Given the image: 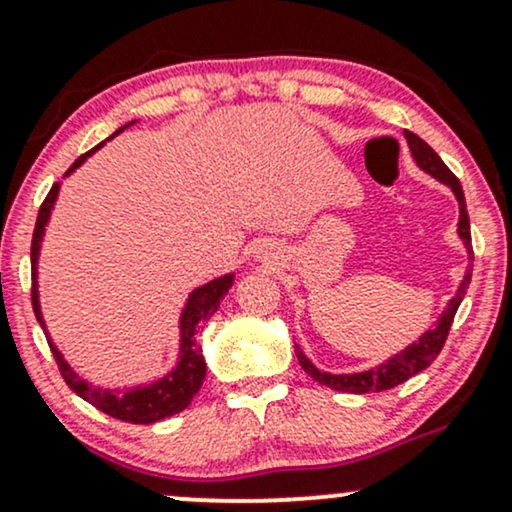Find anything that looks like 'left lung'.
Returning <instances> with one entry per match:
<instances>
[{
    "label": "left lung",
    "instance_id": "obj_1",
    "mask_svg": "<svg viewBox=\"0 0 512 512\" xmlns=\"http://www.w3.org/2000/svg\"><path fill=\"white\" fill-rule=\"evenodd\" d=\"M404 137H407V144L411 149V156H414V161L419 163V166L424 168L426 173H431L433 178L445 182V185H448L450 190L455 192L457 202H460V228H457V233H460L464 245H467L469 262H474L467 202H464V192H462L460 180H457L455 175L450 173V168L445 166L443 158H440L436 151H433L431 146L424 142V139L416 137V134L409 132V129H404ZM469 281H472V264H469L467 274H464V281L460 284V289H457V296L448 303V310H445L443 317H440L438 325L433 327V330H428L424 337L419 339V342L407 346L402 354H397L395 358H390V361L383 363V366L370 368V370H366V373H351V375L322 373V370H317L313 363L305 358L303 351L296 346L298 363H301L305 373H308L313 380H317V383L325 385V387H332V390H339V392H354V395H366V392H383V390H390V387L402 385L404 380L414 378L416 373L426 370L438 358L440 349L445 346V339H448V332L452 327V320H455L457 308H460L464 293H467Z\"/></svg>",
    "mask_w": 512,
    "mask_h": 512
}]
</instances>
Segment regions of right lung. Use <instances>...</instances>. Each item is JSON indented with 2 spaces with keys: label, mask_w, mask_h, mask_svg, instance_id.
Returning <instances> with one entry per match:
<instances>
[{
  "label": "right lung",
  "mask_w": 512,
  "mask_h": 512,
  "mask_svg": "<svg viewBox=\"0 0 512 512\" xmlns=\"http://www.w3.org/2000/svg\"><path fill=\"white\" fill-rule=\"evenodd\" d=\"M117 132H122V129H117ZM96 149H101V144H98ZM96 149L86 151L84 156L76 158L72 168L67 170V175L72 173L74 168H79L81 163L86 161V156H91ZM57 190H60V182H55V185L50 187L48 197H45L43 204H40L38 221H35V231L31 240V281H33L31 301H33V313L38 317L40 325H43V317H40L38 286H35V264H38L40 240H43L45 223L50 219V211H52V204H55ZM231 286H233V274H226L221 276V279L209 281L207 286H202V289L192 293L180 322V332H182L180 363L173 373H168L166 378L158 380V383H151L146 387H134V390L122 392V395L120 392L96 390V387H91L88 383H84V380L76 378L74 370L64 363L60 351L52 346V354H55L57 368H60L64 383H67L69 390L76 392L81 399H86L88 404H93V407L101 409L103 414L113 416L117 421H125V424H156V421L178 414V411H182L192 402V397L197 395V390L204 383V375H207V363H204L202 349H199L197 344V330L216 313V310H219V303L223 301V296H226Z\"/></svg>",
  "instance_id": "add662e5"
}]
</instances>
